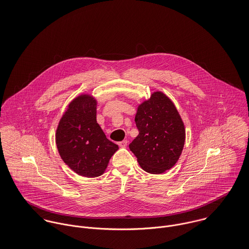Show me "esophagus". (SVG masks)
<instances>
[{
  "mask_svg": "<svg viewBox=\"0 0 249 249\" xmlns=\"http://www.w3.org/2000/svg\"><path fill=\"white\" fill-rule=\"evenodd\" d=\"M127 144H128V142H127V141H122V142H118V145H119L120 147H122V148H125V147L127 146Z\"/></svg>",
  "mask_w": 249,
  "mask_h": 249,
  "instance_id": "1",
  "label": "esophagus"
}]
</instances>
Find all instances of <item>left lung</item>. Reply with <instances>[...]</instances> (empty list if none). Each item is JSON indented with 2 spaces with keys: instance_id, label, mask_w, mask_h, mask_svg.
Here are the masks:
<instances>
[{
  "instance_id": "1",
  "label": "left lung",
  "mask_w": 249,
  "mask_h": 249,
  "mask_svg": "<svg viewBox=\"0 0 249 249\" xmlns=\"http://www.w3.org/2000/svg\"><path fill=\"white\" fill-rule=\"evenodd\" d=\"M138 137L130 143L141 167L151 174L172 168L184 148L186 130L173 102L161 91L139 105L135 117Z\"/></svg>"
}]
</instances>
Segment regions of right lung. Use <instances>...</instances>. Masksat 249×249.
Listing matches in <instances>:
<instances>
[{
  "label": "right lung",
  "instance_id": "add662e5",
  "mask_svg": "<svg viewBox=\"0 0 249 249\" xmlns=\"http://www.w3.org/2000/svg\"><path fill=\"white\" fill-rule=\"evenodd\" d=\"M97 100L81 94L72 100L61 116L55 144L62 160L78 175H102L118 145L108 141L96 120Z\"/></svg>",
  "mask_w": 249,
  "mask_h": 249
}]
</instances>
